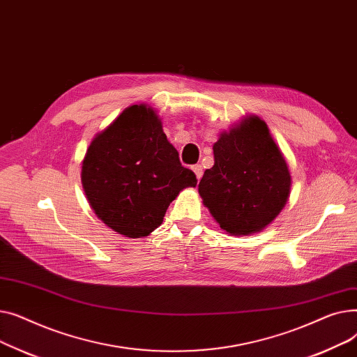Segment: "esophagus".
Masks as SVG:
<instances>
[{"label":"esophagus","mask_w":357,"mask_h":357,"mask_svg":"<svg viewBox=\"0 0 357 357\" xmlns=\"http://www.w3.org/2000/svg\"><path fill=\"white\" fill-rule=\"evenodd\" d=\"M192 171H194L197 179L199 181V179L202 178V166H201V165H194V166H192Z\"/></svg>","instance_id":"obj_1"}]
</instances>
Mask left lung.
<instances>
[{"label":"left lung","instance_id":"8db88e82","mask_svg":"<svg viewBox=\"0 0 357 357\" xmlns=\"http://www.w3.org/2000/svg\"><path fill=\"white\" fill-rule=\"evenodd\" d=\"M214 165L198 185L202 204L231 236L259 233L284 210L291 194L288 163L268 124L246 116L213 146Z\"/></svg>","mask_w":357,"mask_h":357}]
</instances>
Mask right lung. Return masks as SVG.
Instances as JSON below:
<instances>
[{
    "instance_id": "obj_1",
    "label": "right lung",
    "mask_w": 357,
    "mask_h": 357,
    "mask_svg": "<svg viewBox=\"0 0 357 357\" xmlns=\"http://www.w3.org/2000/svg\"><path fill=\"white\" fill-rule=\"evenodd\" d=\"M82 188L97 217L119 234L139 238L156 230L166 210L197 176L181 165L156 109L127 107L86 149Z\"/></svg>"
}]
</instances>
